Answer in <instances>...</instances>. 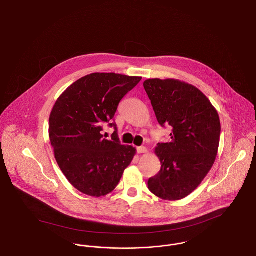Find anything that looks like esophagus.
Returning a JSON list of instances; mask_svg holds the SVG:
<instances>
[{"mask_svg": "<svg viewBox=\"0 0 256 256\" xmlns=\"http://www.w3.org/2000/svg\"><path fill=\"white\" fill-rule=\"evenodd\" d=\"M137 152L138 154H146V152H148V150L145 146H138L137 148Z\"/></svg>", "mask_w": 256, "mask_h": 256, "instance_id": "esophagus-1", "label": "esophagus"}]
</instances>
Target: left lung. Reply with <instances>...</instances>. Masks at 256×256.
<instances>
[{
    "label": "left lung",
    "mask_w": 256,
    "mask_h": 256,
    "mask_svg": "<svg viewBox=\"0 0 256 256\" xmlns=\"http://www.w3.org/2000/svg\"><path fill=\"white\" fill-rule=\"evenodd\" d=\"M144 88L159 124L172 128L170 142L156 148L161 169L148 187L160 198L182 200L202 183L215 162L219 114L200 90L180 80H146Z\"/></svg>",
    "instance_id": "obj_1"
}]
</instances>
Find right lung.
I'll return each instance as SVG.
<instances>
[{
    "mask_svg": "<svg viewBox=\"0 0 256 256\" xmlns=\"http://www.w3.org/2000/svg\"><path fill=\"white\" fill-rule=\"evenodd\" d=\"M141 80L115 73L87 74L56 102L50 115V144L62 172L80 192L110 194L132 163L136 150L121 145L113 118L122 98ZM106 122L116 130L111 142L101 134Z\"/></svg>",
    "mask_w": 256,
    "mask_h": 256,
    "instance_id": "add662e5",
    "label": "right lung"
}]
</instances>
